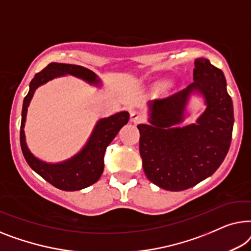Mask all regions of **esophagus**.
I'll return each instance as SVG.
<instances>
[{"mask_svg": "<svg viewBox=\"0 0 251 251\" xmlns=\"http://www.w3.org/2000/svg\"><path fill=\"white\" fill-rule=\"evenodd\" d=\"M143 121V114L142 112L140 111H132L130 112V122L135 123V124H137V123L142 122Z\"/></svg>", "mask_w": 251, "mask_h": 251, "instance_id": "obj_1", "label": "esophagus"}]
</instances>
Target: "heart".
Masks as SVG:
<instances>
[{"label": "heart", "instance_id": "heart-1", "mask_svg": "<svg viewBox=\"0 0 251 251\" xmlns=\"http://www.w3.org/2000/svg\"><path fill=\"white\" fill-rule=\"evenodd\" d=\"M164 86H167V85H166V84H165V85Z\"/></svg>", "mask_w": 251, "mask_h": 251}]
</instances>
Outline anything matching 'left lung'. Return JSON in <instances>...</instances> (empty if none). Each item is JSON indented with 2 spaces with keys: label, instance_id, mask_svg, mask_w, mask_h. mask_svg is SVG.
I'll use <instances>...</instances> for the list:
<instances>
[{
  "label": "left lung",
  "instance_id": "8db88e82",
  "mask_svg": "<svg viewBox=\"0 0 251 251\" xmlns=\"http://www.w3.org/2000/svg\"><path fill=\"white\" fill-rule=\"evenodd\" d=\"M186 89L149 102V123L140 124V154L147 177L168 191H182L209 177L226 157L232 140L233 103L221 69L196 59ZM203 95L206 110L181 127L189 95Z\"/></svg>",
  "mask_w": 251,
  "mask_h": 251
}]
</instances>
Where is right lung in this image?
<instances>
[{
	"mask_svg": "<svg viewBox=\"0 0 251 251\" xmlns=\"http://www.w3.org/2000/svg\"><path fill=\"white\" fill-rule=\"evenodd\" d=\"M65 75L75 76L77 78L85 80L91 85H101L100 78L92 70L84 68L82 66L56 62L48 65V67L37 73L31 79L29 92L24 99L23 111H21L20 146L27 164L45 181L63 191H78L94 184L101 177L104 168L103 158L105 149L117 135L119 129L128 123L129 114L127 111H121L110 117L98 121L85 147L70 159L56 164L38 159L30 152L26 144L24 127L27 109L37 87L48 83L49 80Z\"/></svg>",
	"mask_w": 251,
	"mask_h": 251,
	"instance_id": "obj_1",
	"label": "right lung"
}]
</instances>
